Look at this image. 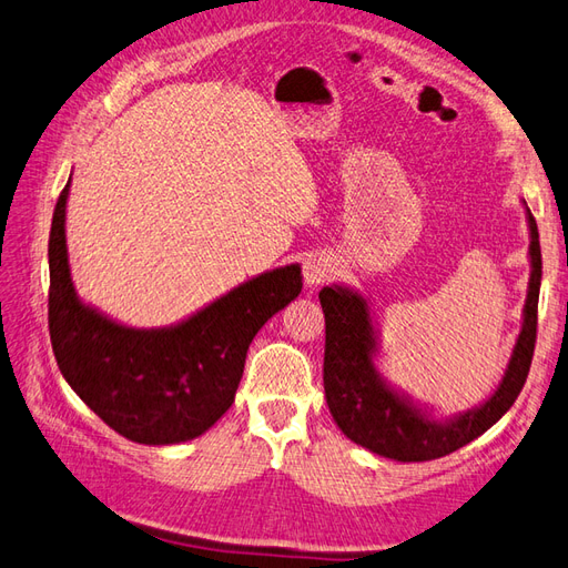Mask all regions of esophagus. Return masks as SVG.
<instances>
[{"mask_svg":"<svg viewBox=\"0 0 568 568\" xmlns=\"http://www.w3.org/2000/svg\"><path fill=\"white\" fill-rule=\"evenodd\" d=\"M333 271H336V266H333V261L328 256L314 254L304 261V283H307V287H316L318 283L328 281Z\"/></svg>","mask_w":568,"mask_h":568,"instance_id":"34e87169","label":"esophagus"}]
</instances>
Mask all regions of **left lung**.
<instances>
[{"instance_id":"obj_1","label":"left lung","mask_w":568,"mask_h":568,"mask_svg":"<svg viewBox=\"0 0 568 568\" xmlns=\"http://www.w3.org/2000/svg\"><path fill=\"white\" fill-rule=\"evenodd\" d=\"M526 221L530 230V281L523 304V326L508 357L499 386L475 408L450 417H434L432 410L415 403L405 390L390 386L379 367V333H376L369 302L357 290L345 285H326L318 300L326 318L324 353V390L328 410L347 439L369 448L372 454L400 463H423L454 454L470 444L518 398L528 379L537 336V297L542 281L540 235L530 209Z\"/></svg>"}]
</instances>
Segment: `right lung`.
I'll list each match as a JSON object with an SVG mask.
<instances>
[{
  "label": "right lung",
  "mask_w": 568,
  "mask_h": 568,
  "mask_svg": "<svg viewBox=\"0 0 568 568\" xmlns=\"http://www.w3.org/2000/svg\"><path fill=\"white\" fill-rule=\"evenodd\" d=\"M69 186L50 230V341L77 396L129 442L168 446L209 432L235 400L250 343L302 293L300 264L256 275L182 322L134 328L85 304L67 252Z\"/></svg>",
  "instance_id": "obj_1"
}]
</instances>
